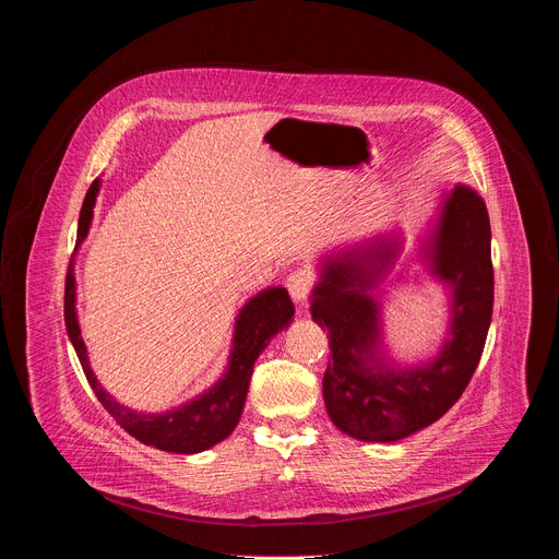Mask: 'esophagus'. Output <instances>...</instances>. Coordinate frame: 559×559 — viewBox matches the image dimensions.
I'll return each instance as SVG.
<instances>
[{"label": "esophagus", "mask_w": 559, "mask_h": 559, "mask_svg": "<svg viewBox=\"0 0 559 559\" xmlns=\"http://www.w3.org/2000/svg\"><path fill=\"white\" fill-rule=\"evenodd\" d=\"M285 285H287L292 298H294L296 302H300V300H305V298L309 296V292H311V287H313V276H311V272H307V270H296V272H292V274L287 276Z\"/></svg>", "instance_id": "34e87169"}]
</instances>
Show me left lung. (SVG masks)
I'll return each mask as SVG.
<instances>
[{"label":"left lung","mask_w":559,"mask_h":559,"mask_svg":"<svg viewBox=\"0 0 559 559\" xmlns=\"http://www.w3.org/2000/svg\"><path fill=\"white\" fill-rule=\"evenodd\" d=\"M403 250L401 236L365 238L321 261L311 289V318L328 330L332 358L323 397L332 423L365 442L403 440L440 420L480 362L491 313V223L466 186L442 197L440 214L418 250L429 274L451 292L440 352L427 362H386L378 287Z\"/></svg>","instance_id":"obj_1"}]
</instances>
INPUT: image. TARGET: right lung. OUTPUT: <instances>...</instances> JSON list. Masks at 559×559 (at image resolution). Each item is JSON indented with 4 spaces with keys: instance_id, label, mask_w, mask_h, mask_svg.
Listing matches in <instances>:
<instances>
[{
    "instance_id": "right-lung-1",
    "label": "right lung",
    "mask_w": 559,
    "mask_h": 559,
    "mask_svg": "<svg viewBox=\"0 0 559 559\" xmlns=\"http://www.w3.org/2000/svg\"><path fill=\"white\" fill-rule=\"evenodd\" d=\"M99 188H102V179H95L86 192L82 212H79L74 252L88 236ZM74 302H76V283H74V259H72L66 276L63 321H66L68 338L76 352L79 362H82V369L95 395L99 397V403L117 420V425L139 442L147 447H156L162 451L188 453V455L201 453L218 444L234 431L246 407V397H248L250 378H252L257 358L263 354L267 343L281 330L289 328L294 318V305L285 287H267L259 292L236 316L231 352L227 358L225 373L207 391H203L201 395L194 397V401L181 407H175L164 414H143L117 403L115 397L99 384L88 362V349L82 338V330H79Z\"/></svg>"
}]
</instances>
